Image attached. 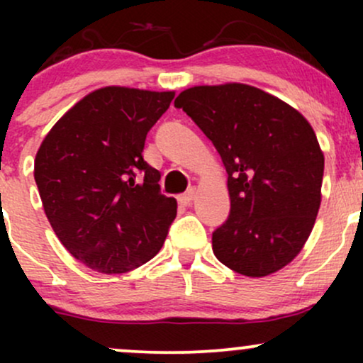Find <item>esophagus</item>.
I'll list each match as a JSON object with an SVG mask.
<instances>
[{
	"label": "esophagus",
	"mask_w": 363,
	"mask_h": 363,
	"mask_svg": "<svg viewBox=\"0 0 363 363\" xmlns=\"http://www.w3.org/2000/svg\"><path fill=\"white\" fill-rule=\"evenodd\" d=\"M194 189H189V191H187V193H184V194H181V196H179V198H177V201L179 203H181V205L182 206H189L191 205V203H193V199H194Z\"/></svg>",
	"instance_id": "34e87169"
}]
</instances>
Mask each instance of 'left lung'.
<instances>
[{
	"label": "left lung",
	"instance_id": "1",
	"mask_svg": "<svg viewBox=\"0 0 363 363\" xmlns=\"http://www.w3.org/2000/svg\"><path fill=\"white\" fill-rule=\"evenodd\" d=\"M174 106L211 140L228 174L230 215L211 237L216 259L251 278L280 272L320 206L324 155L309 121L244 83L193 86Z\"/></svg>",
	"mask_w": 363,
	"mask_h": 363
}]
</instances>
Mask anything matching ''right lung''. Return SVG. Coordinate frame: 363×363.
Masks as SVG:
<instances>
[{"instance_id":"right-lung-1","label":"right lung","mask_w":363,"mask_h":363,"mask_svg":"<svg viewBox=\"0 0 363 363\" xmlns=\"http://www.w3.org/2000/svg\"><path fill=\"white\" fill-rule=\"evenodd\" d=\"M174 91L104 86L77 102L45 135L34 177L57 239L104 274L128 273L160 251L177 201L143 160L148 131Z\"/></svg>"}]
</instances>
